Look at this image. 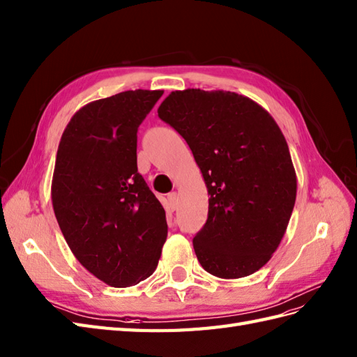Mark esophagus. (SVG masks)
<instances>
[{
    "mask_svg": "<svg viewBox=\"0 0 357 357\" xmlns=\"http://www.w3.org/2000/svg\"><path fill=\"white\" fill-rule=\"evenodd\" d=\"M178 206V197H177V192H171L168 195V208L171 212H174Z\"/></svg>",
    "mask_w": 357,
    "mask_h": 357,
    "instance_id": "obj_1",
    "label": "esophagus"
}]
</instances>
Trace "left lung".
<instances>
[{"mask_svg": "<svg viewBox=\"0 0 357 357\" xmlns=\"http://www.w3.org/2000/svg\"><path fill=\"white\" fill-rule=\"evenodd\" d=\"M158 113L188 142L208 192L207 221L192 241L198 262L221 279L256 273L279 247L297 197L282 130L229 91H174Z\"/></svg>", "mask_w": 357, "mask_h": 357, "instance_id": "8db88e82", "label": "left lung"}]
</instances>
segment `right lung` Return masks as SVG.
Masks as SVG:
<instances>
[{
  "mask_svg": "<svg viewBox=\"0 0 357 357\" xmlns=\"http://www.w3.org/2000/svg\"><path fill=\"white\" fill-rule=\"evenodd\" d=\"M163 91H126L86 104L59 144L51 199L74 256L113 288L150 277L168 225L137 172V127Z\"/></svg>",
  "mask_w": 357,
  "mask_h": 357,
  "instance_id": "add662e5",
  "label": "right lung"
}]
</instances>
